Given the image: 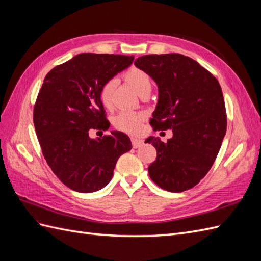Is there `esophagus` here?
Masks as SVG:
<instances>
[{
  "mask_svg": "<svg viewBox=\"0 0 261 261\" xmlns=\"http://www.w3.org/2000/svg\"><path fill=\"white\" fill-rule=\"evenodd\" d=\"M143 144H144V141L141 139H138V138H135V137L132 138V145H133L134 149H137V148L141 147V146H143Z\"/></svg>",
  "mask_w": 261,
  "mask_h": 261,
  "instance_id": "34e87169",
  "label": "esophagus"
}]
</instances>
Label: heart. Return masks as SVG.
I'll return each mask as SVG.
<instances>
[{"label":"heart","instance_id":"heart-1","mask_svg":"<svg viewBox=\"0 0 261 261\" xmlns=\"http://www.w3.org/2000/svg\"><path fill=\"white\" fill-rule=\"evenodd\" d=\"M126 83H128L138 94L150 92L152 87L151 78L146 70L132 66L123 75ZM116 87L115 80H109L102 84L99 90V99L102 106L106 109H111L113 106V92ZM144 116L132 111H122L118 113L113 120L114 127L128 134H135L139 130Z\"/></svg>","mask_w":261,"mask_h":261}]
</instances>
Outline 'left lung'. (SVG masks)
<instances>
[{
	"instance_id": "1",
	"label": "left lung",
	"mask_w": 261,
	"mask_h": 261,
	"mask_svg": "<svg viewBox=\"0 0 261 261\" xmlns=\"http://www.w3.org/2000/svg\"><path fill=\"white\" fill-rule=\"evenodd\" d=\"M134 64L158 85L159 99L150 124L154 130L173 133L167 143L159 137L146 139L156 149L149 176L168 192L191 189L211 169L226 132L220 84L196 61L177 53L144 55Z\"/></svg>"
}]
</instances>
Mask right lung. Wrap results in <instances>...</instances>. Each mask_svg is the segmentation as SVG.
Returning <instances> with one entry per match:
<instances>
[{
	"label": "right lung",
	"mask_w": 261,
	"mask_h": 261,
	"mask_svg": "<svg viewBox=\"0 0 261 261\" xmlns=\"http://www.w3.org/2000/svg\"><path fill=\"white\" fill-rule=\"evenodd\" d=\"M133 61L126 55L82 53L44 78L34 109L37 137L54 174L75 192L93 193L107 186L118 158L132 149L122 132L97 139L89 133L110 127L99 90Z\"/></svg>",
	"instance_id": "add662e5"
}]
</instances>
